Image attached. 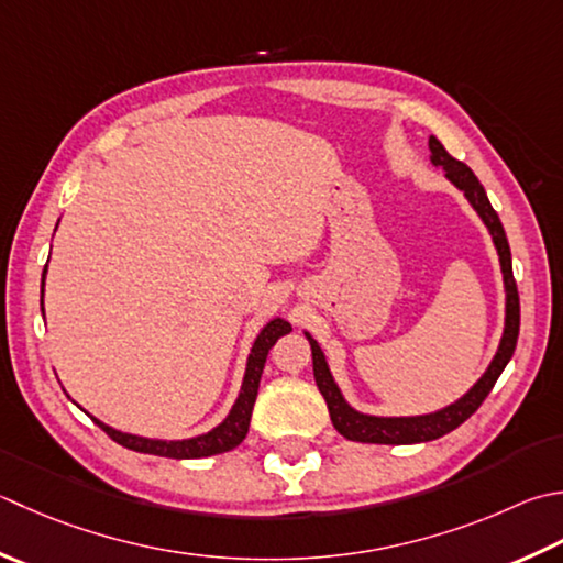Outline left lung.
<instances>
[{
  "instance_id": "obj_1",
  "label": "left lung",
  "mask_w": 563,
  "mask_h": 563,
  "mask_svg": "<svg viewBox=\"0 0 563 563\" xmlns=\"http://www.w3.org/2000/svg\"><path fill=\"white\" fill-rule=\"evenodd\" d=\"M429 151H432V163L444 168L446 178L454 183L461 192L466 195L471 207L476 209L483 224L488 227L493 244L498 249L500 258V271H503V283H505V329L500 346L495 351L490 366L486 373L476 380V385L461 395L456 402H451L442 410L429 412V415H415V417H376V415H363L354 410L341 395L339 385L334 383L332 371H329V363L324 358V351L319 349L317 341L305 332L307 341L312 346V368H314V380L319 393L324 395L329 417H332V424L341 437L351 439V442H363V444H420V442H432V439L444 437L454 432L459 424H464L468 417L478 410L481 402L488 398L493 390L495 380L500 378V373L508 366V361L515 354L517 346V334H520V295H517V285L512 278V256H510V244L508 236H505V229L500 224V217L490 207V200L483 185L478 183L476 175L468 168L466 163L451 158L446 148L439 143V139L429 136Z\"/></svg>"
}]
</instances>
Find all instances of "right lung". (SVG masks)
<instances>
[{"instance_id": "1", "label": "right lung", "mask_w": 563, "mask_h": 563, "mask_svg": "<svg viewBox=\"0 0 563 563\" xmlns=\"http://www.w3.org/2000/svg\"><path fill=\"white\" fill-rule=\"evenodd\" d=\"M46 271H48V266L43 268L41 288L46 285ZM41 310H43V290H41ZM288 332H292V327L280 317L271 319V322L261 329V334L256 336V341H253V346H251L244 383H241V390H239V398H236L234 407H231L229 415L224 417V422L217 424L214 429H209L207 434L190 437V439H170L168 442V439H148V437L119 432V429L99 422L97 417H92V420L102 427L117 444L126 446L131 451H139V454L168 456V459H202V456L224 454V451H231L244 442V437L249 432L253 402H256V395H258L261 373H263V366H266V358H268V351L275 341Z\"/></svg>"}]
</instances>
